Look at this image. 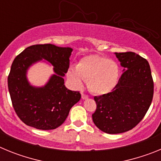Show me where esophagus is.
Masks as SVG:
<instances>
[{
    "label": "esophagus",
    "mask_w": 161,
    "mask_h": 161,
    "mask_svg": "<svg viewBox=\"0 0 161 161\" xmlns=\"http://www.w3.org/2000/svg\"><path fill=\"white\" fill-rule=\"evenodd\" d=\"M81 98L83 99V100H86V99H88V98H89V97H88V95H85V94H84V93H82Z\"/></svg>",
    "instance_id": "esophagus-1"
}]
</instances>
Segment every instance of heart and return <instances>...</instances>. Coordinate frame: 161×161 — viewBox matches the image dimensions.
<instances>
[{
    "label": "heart",
    "instance_id": "1",
    "mask_svg": "<svg viewBox=\"0 0 161 161\" xmlns=\"http://www.w3.org/2000/svg\"><path fill=\"white\" fill-rule=\"evenodd\" d=\"M72 86L80 89L84 80L88 88L96 95L110 93L117 85L119 68L116 62L98 55H89L80 59L76 68L70 67L67 72Z\"/></svg>",
    "mask_w": 161,
    "mask_h": 161
}]
</instances>
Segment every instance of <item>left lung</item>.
I'll return each mask as SVG.
<instances>
[{"mask_svg": "<svg viewBox=\"0 0 161 161\" xmlns=\"http://www.w3.org/2000/svg\"><path fill=\"white\" fill-rule=\"evenodd\" d=\"M123 68L111 93L95 97L92 115L97 128L107 134L123 133L143 119L151 106L154 85L148 62L134 52L114 53Z\"/></svg>", "mask_w": 161, "mask_h": 161, "instance_id": "obj_1", "label": "left lung"}]
</instances>
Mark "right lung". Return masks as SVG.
Masks as SVG:
<instances>
[{"instance_id":"add662e5","label":"right lung","mask_w":161,"mask_h":161,"mask_svg":"<svg viewBox=\"0 0 161 161\" xmlns=\"http://www.w3.org/2000/svg\"><path fill=\"white\" fill-rule=\"evenodd\" d=\"M72 48L54 44H38L25 48L14 59L8 76V88L13 106L27 126L39 130H53L64 123L71 108L80 99L79 92L64 85ZM53 66L54 74L42 86L29 83L28 70L38 62Z\"/></svg>"}]
</instances>
